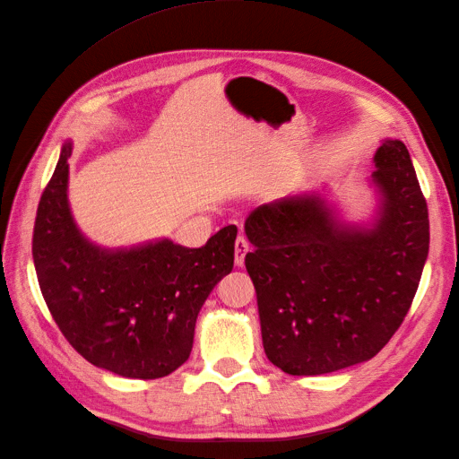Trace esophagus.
<instances>
[{
  "label": "esophagus",
  "mask_w": 459,
  "mask_h": 459,
  "mask_svg": "<svg viewBox=\"0 0 459 459\" xmlns=\"http://www.w3.org/2000/svg\"><path fill=\"white\" fill-rule=\"evenodd\" d=\"M248 248H251V245H248L243 235H239V238L235 239V266H245V255L248 253Z\"/></svg>",
  "instance_id": "obj_1"
}]
</instances>
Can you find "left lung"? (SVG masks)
Instances as JSON below:
<instances>
[{"label":"left lung","instance_id":"obj_1","mask_svg":"<svg viewBox=\"0 0 459 459\" xmlns=\"http://www.w3.org/2000/svg\"><path fill=\"white\" fill-rule=\"evenodd\" d=\"M373 164L369 220H346L324 186L262 204L245 220L264 352L289 375L368 362L404 322L418 290L429 212L410 152L386 137Z\"/></svg>","mask_w":459,"mask_h":459}]
</instances>
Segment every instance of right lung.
<instances>
[{"mask_svg": "<svg viewBox=\"0 0 459 459\" xmlns=\"http://www.w3.org/2000/svg\"><path fill=\"white\" fill-rule=\"evenodd\" d=\"M71 152L68 140L38 204L32 256L41 295L90 364L128 379L164 377L191 354L201 307L233 268L238 228H221L201 248L169 238L97 245L68 203Z\"/></svg>", "mask_w": 459, "mask_h": 459, "instance_id": "add662e5", "label": "right lung"}]
</instances>
